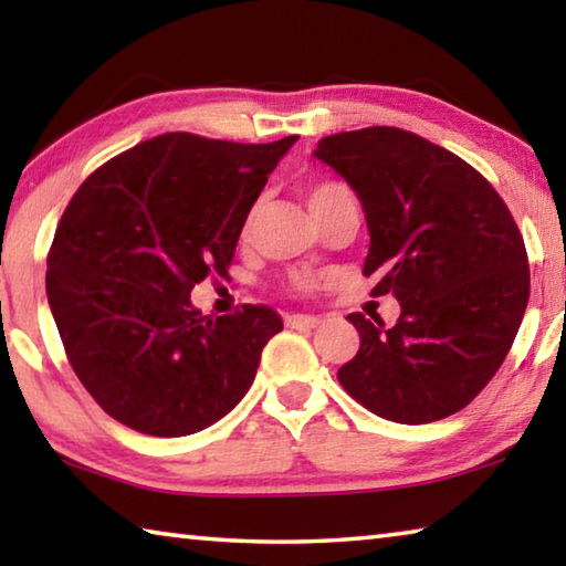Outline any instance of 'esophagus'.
I'll use <instances>...</instances> for the list:
<instances>
[{
  "mask_svg": "<svg viewBox=\"0 0 566 566\" xmlns=\"http://www.w3.org/2000/svg\"><path fill=\"white\" fill-rule=\"evenodd\" d=\"M319 324L322 319L312 317V314H290V317H286V327L292 329H314L319 327Z\"/></svg>",
  "mask_w": 566,
  "mask_h": 566,
  "instance_id": "esophagus-1",
  "label": "esophagus"
}]
</instances>
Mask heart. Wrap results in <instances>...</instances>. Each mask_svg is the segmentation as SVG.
<instances>
[{
    "label": "heart",
    "instance_id": "obj_1",
    "mask_svg": "<svg viewBox=\"0 0 566 566\" xmlns=\"http://www.w3.org/2000/svg\"><path fill=\"white\" fill-rule=\"evenodd\" d=\"M304 197L314 214V212H319L322 207L337 202V199L352 197V191L344 185H339V181H310V185L304 187Z\"/></svg>",
    "mask_w": 566,
    "mask_h": 566
}]
</instances>
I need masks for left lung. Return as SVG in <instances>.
Returning a JSON list of instances; mask_svg holds the SVG:
<instances>
[{
    "mask_svg": "<svg viewBox=\"0 0 566 566\" xmlns=\"http://www.w3.org/2000/svg\"><path fill=\"white\" fill-rule=\"evenodd\" d=\"M314 157L359 197L371 294L401 306L389 329L349 314L359 352L337 371L339 385L399 424L464 409L502 367L530 302L510 209L464 159L397 127L332 134Z\"/></svg>",
    "mask_w": 566,
    "mask_h": 566,
    "instance_id": "left-lung-1",
    "label": "left lung"
}]
</instances>
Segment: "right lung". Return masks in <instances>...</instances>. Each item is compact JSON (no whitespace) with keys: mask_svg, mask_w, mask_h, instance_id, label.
<instances>
[{"mask_svg":"<svg viewBox=\"0 0 566 566\" xmlns=\"http://www.w3.org/2000/svg\"><path fill=\"white\" fill-rule=\"evenodd\" d=\"M296 139L161 134L76 189L46 256V300L74 375L109 417L187 437L252 387L280 314L244 304L207 319L189 294L227 274L266 175Z\"/></svg>","mask_w":566,"mask_h":566,"instance_id":"1","label":"right lung"}]
</instances>
